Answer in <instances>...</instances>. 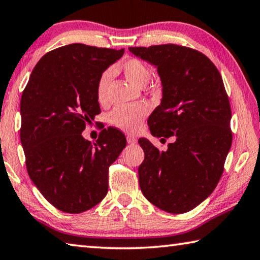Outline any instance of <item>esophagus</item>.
I'll return each instance as SVG.
<instances>
[{"label":"esophagus","instance_id":"1","mask_svg":"<svg viewBox=\"0 0 260 260\" xmlns=\"http://www.w3.org/2000/svg\"><path fill=\"white\" fill-rule=\"evenodd\" d=\"M126 140H127V143H128V144H135L136 142H138V139H136L135 136H133V135H127Z\"/></svg>","mask_w":260,"mask_h":260}]
</instances>
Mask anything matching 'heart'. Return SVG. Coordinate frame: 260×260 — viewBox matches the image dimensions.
<instances>
[{
  "label": "heart",
  "mask_w": 260,
  "mask_h": 260,
  "mask_svg": "<svg viewBox=\"0 0 260 260\" xmlns=\"http://www.w3.org/2000/svg\"><path fill=\"white\" fill-rule=\"evenodd\" d=\"M119 69L124 73L126 78L136 86H145L151 78L150 68L140 59L131 58L126 60L119 64ZM112 76H114L112 69H107L99 77L96 84V95L100 102H105L107 100L108 89H109L111 84ZM146 114H148V107L144 105L117 107L110 112L109 121L117 128L133 133L140 128Z\"/></svg>",
  "instance_id": "b5f03b06"
}]
</instances>
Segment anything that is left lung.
I'll list each match as a JSON object with an SVG mask.
<instances>
[{
	"mask_svg": "<svg viewBox=\"0 0 260 260\" xmlns=\"http://www.w3.org/2000/svg\"><path fill=\"white\" fill-rule=\"evenodd\" d=\"M128 50L153 64L161 81V103L148 119L151 134L175 138L167 151L139 140L141 191L159 209L183 214L206 200L223 174L232 144L228 93L218 69L199 51L176 44Z\"/></svg>",
	"mask_w": 260,
	"mask_h": 260,
	"instance_id": "8db88e82",
	"label": "left lung"
}]
</instances>
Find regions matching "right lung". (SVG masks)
<instances>
[{
  "label": "right lung",
  "instance_id": "1",
  "mask_svg": "<svg viewBox=\"0 0 260 260\" xmlns=\"http://www.w3.org/2000/svg\"><path fill=\"white\" fill-rule=\"evenodd\" d=\"M124 49L81 43L61 46L41 58L20 101V140L28 175L56 209L86 211L108 192L109 166L126 146L125 135L103 129L95 143L83 138L100 114L99 77Z\"/></svg>",
  "mask_w": 260,
  "mask_h": 260
}]
</instances>
